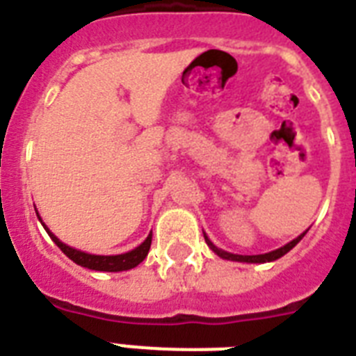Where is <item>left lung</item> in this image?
I'll list each match as a JSON object with an SVG mask.
<instances>
[{"mask_svg": "<svg viewBox=\"0 0 356 356\" xmlns=\"http://www.w3.org/2000/svg\"><path fill=\"white\" fill-rule=\"evenodd\" d=\"M307 233V231H305ZM303 234H299L298 238H293L292 242H288L286 245H282V248L275 249V251H270V253H264V254H233V253H227V251H223V249H218L214 243L207 238L205 234V242L209 243V248L214 251V253L218 254V257H222V259L225 260H236V262H257V264H260V262H271V260H277L281 259L282 254H286L290 249L293 248V245H298V242L301 240V238L305 236Z\"/></svg>", "mask_w": 356, "mask_h": 356, "instance_id": "1", "label": "left lung"}]
</instances>
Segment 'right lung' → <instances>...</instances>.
Segmentation results:
<instances>
[{
	"label": "right lung",
	"instance_id": "1",
	"mask_svg": "<svg viewBox=\"0 0 356 356\" xmlns=\"http://www.w3.org/2000/svg\"><path fill=\"white\" fill-rule=\"evenodd\" d=\"M36 216H38V212H36ZM40 220V216H38ZM42 222V220H40ZM44 225V223H42ZM44 229L47 231V234L51 236V240L57 243L60 251H63L68 259H72L75 264L83 266V268H88V270H96V271H125V270H131L134 266H138L142 260L147 257L149 253V248H151V233L149 236L145 238L144 242L140 243L138 248H134L133 251H129V253H123V254H90V253H85V251H79V249H74L66 245L64 242H60L55 234L49 231V229L44 225Z\"/></svg>",
	"mask_w": 356,
	"mask_h": 356
}]
</instances>
